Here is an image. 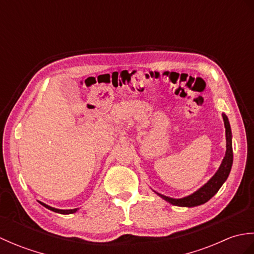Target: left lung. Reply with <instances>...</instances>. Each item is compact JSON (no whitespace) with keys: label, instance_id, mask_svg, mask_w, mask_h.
Returning a JSON list of instances; mask_svg holds the SVG:
<instances>
[{"label":"left lung","instance_id":"8db88e82","mask_svg":"<svg viewBox=\"0 0 254 254\" xmlns=\"http://www.w3.org/2000/svg\"><path fill=\"white\" fill-rule=\"evenodd\" d=\"M223 119H224V124L226 128V154L222 164L219 166L218 170L216 171V174L210 178V179L205 183L202 188H199L197 191H195L186 197L172 198L156 192L160 197H163L165 201L169 202L172 205H176V206H181V207L197 206V205H202L204 203H206L208 199L212 198L215 194L218 192L220 187L223 186V183L227 180L231 170V166H233L234 155H233V142H231V128H230L228 118L225 113H223Z\"/></svg>","mask_w":254,"mask_h":254}]
</instances>
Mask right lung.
<instances>
[{"label":"right lung","instance_id":"add662e5","mask_svg":"<svg viewBox=\"0 0 254 254\" xmlns=\"http://www.w3.org/2000/svg\"><path fill=\"white\" fill-rule=\"evenodd\" d=\"M39 203L41 205H44V206L47 207L48 209H50V210H52V212H56V213H59V214H73V213H75L78 209V208H74V209H59V208L51 207V206H49V205H47V204L42 203L40 201H39Z\"/></svg>","mask_w":254,"mask_h":254}]
</instances>
